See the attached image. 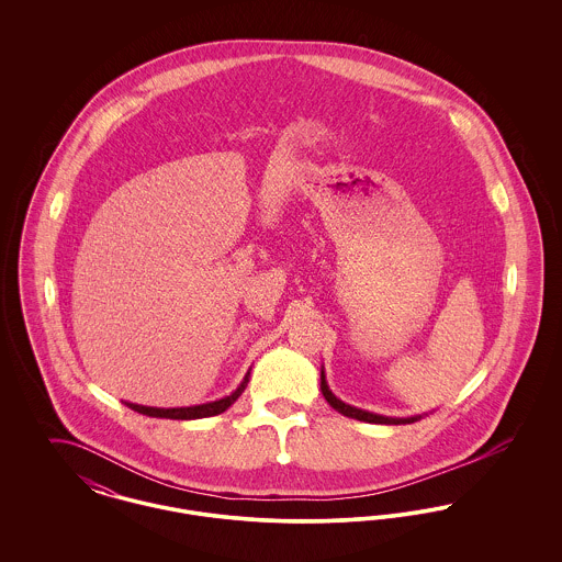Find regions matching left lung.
<instances>
[{"instance_id":"1","label":"left lung","mask_w":562,"mask_h":562,"mask_svg":"<svg viewBox=\"0 0 562 562\" xmlns=\"http://www.w3.org/2000/svg\"><path fill=\"white\" fill-rule=\"evenodd\" d=\"M321 390L322 396L326 398V402L339 411L341 415L351 417V419H358V422H367V424H385V426H401V424H415L422 419V415H415V417H383V415H376V413H369V411H362V408H356L351 404H346L344 401H339L330 390H328V383H326V374L324 369L321 371Z\"/></svg>"}]
</instances>
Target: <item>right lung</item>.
<instances>
[{
    "label": "right lung",
    "instance_id": "right-lung-1",
    "mask_svg": "<svg viewBox=\"0 0 562 562\" xmlns=\"http://www.w3.org/2000/svg\"><path fill=\"white\" fill-rule=\"evenodd\" d=\"M248 376H250V371L241 379L238 390L232 392L229 396H225V398H221V401L206 402V404L181 406V408H156V406H143V404H133V402H124V404H126L128 408L136 411V413H140V415L161 417V419H202V417H213V415H221L223 411H227L234 402L240 398L241 392H244L246 385H248Z\"/></svg>",
    "mask_w": 562,
    "mask_h": 562
}]
</instances>
